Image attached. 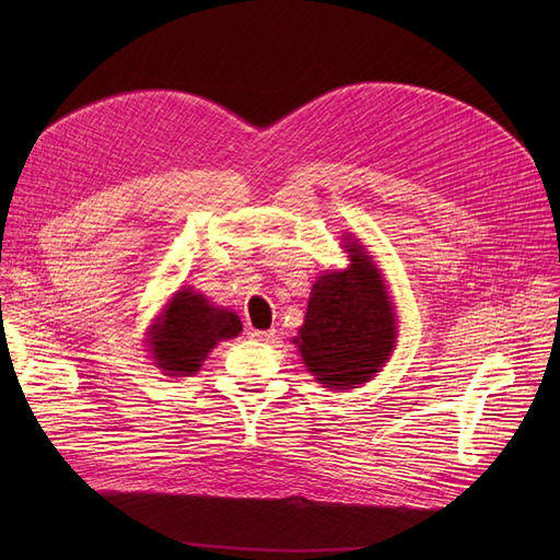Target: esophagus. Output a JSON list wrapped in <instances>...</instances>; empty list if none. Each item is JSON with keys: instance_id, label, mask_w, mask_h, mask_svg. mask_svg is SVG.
Listing matches in <instances>:
<instances>
[{"instance_id": "34e87169", "label": "esophagus", "mask_w": 560, "mask_h": 560, "mask_svg": "<svg viewBox=\"0 0 560 560\" xmlns=\"http://www.w3.org/2000/svg\"><path fill=\"white\" fill-rule=\"evenodd\" d=\"M256 340H272L277 336V329H268V331H254L252 334Z\"/></svg>"}]
</instances>
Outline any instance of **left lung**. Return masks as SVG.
I'll use <instances>...</instances> for the list:
<instances>
[{"label": "left lung", "instance_id": "8db88e82", "mask_svg": "<svg viewBox=\"0 0 560 560\" xmlns=\"http://www.w3.org/2000/svg\"><path fill=\"white\" fill-rule=\"evenodd\" d=\"M349 265L317 277L300 336L292 338L315 381L357 388L388 361L397 319L384 275L357 241L345 238Z\"/></svg>", "mask_w": 560, "mask_h": 560}]
</instances>
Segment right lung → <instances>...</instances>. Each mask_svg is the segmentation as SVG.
Wrapping results in <instances>:
<instances>
[{"instance_id":"obj_1","label":"right lung","mask_w":560,"mask_h":560,"mask_svg":"<svg viewBox=\"0 0 560 560\" xmlns=\"http://www.w3.org/2000/svg\"><path fill=\"white\" fill-rule=\"evenodd\" d=\"M243 331L241 317L213 306L192 288H182L147 331L154 365L167 376H192L209 351Z\"/></svg>"}]
</instances>
